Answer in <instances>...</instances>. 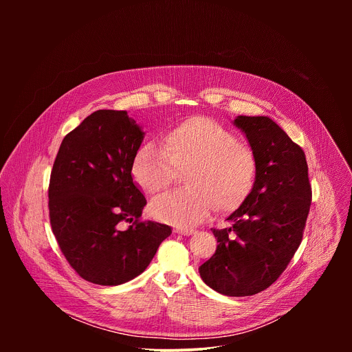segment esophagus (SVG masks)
I'll return each instance as SVG.
<instances>
[{"label": "esophagus", "instance_id": "obj_1", "mask_svg": "<svg viewBox=\"0 0 352 352\" xmlns=\"http://www.w3.org/2000/svg\"><path fill=\"white\" fill-rule=\"evenodd\" d=\"M174 231L177 234H182V235H192L195 232L193 228H188V227H175Z\"/></svg>", "mask_w": 352, "mask_h": 352}]
</instances>
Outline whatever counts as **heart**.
<instances>
[{"label": "heart", "instance_id": "1", "mask_svg": "<svg viewBox=\"0 0 352 352\" xmlns=\"http://www.w3.org/2000/svg\"><path fill=\"white\" fill-rule=\"evenodd\" d=\"M164 147L143 143L132 160V177L150 196L166 190L185 173L186 189L164 195L150 205L160 221L189 227L219 213L238 210L254 189L258 160L254 148L220 122L192 117L164 133Z\"/></svg>", "mask_w": 352, "mask_h": 352}]
</instances>
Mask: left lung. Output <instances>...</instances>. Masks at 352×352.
<instances>
[{"label":"left lung","mask_w":352,"mask_h":352,"mask_svg":"<svg viewBox=\"0 0 352 352\" xmlns=\"http://www.w3.org/2000/svg\"><path fill=\"white\" fill-rule=\"evenodd\" d=\"M258 160L246 202L216 230L214 255L199 267L202 280L228 296L255 295L285 270L302 241L312 188L304 150L269 117L238 116Z\"/></svg>","instance_id":"1"}]
</instances>
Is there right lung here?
<instances>
[{
	"label": "right lung",
	"instance_id": "add662e5",
	"mask_svg": "<svg viewBox=\"0 0 352 352\" xmlns=\"http://www.w3.org/2000/svg\"><path fill=\"white\" fill-rule=\"evenodd\" d=\"M144 133L126 111L98 110L63 140L48 185L50 223L86 281L120 285L152 262L171 227L140 221L146 197L131 174ZM122 222L131 226L120 230Z\"/></svg>",
	"mask_w": 352,
	"mask_h": 352
}]
</instances>
